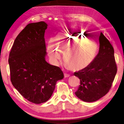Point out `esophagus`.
Segmentation results:
<instances>
[{
	"instance_id": "34e87169",
	"label": "esophagus",
	"mask_w": 124,
	"mask_h": 124,
	"mask_svg": "<svg viewBox=\"0 0 124 124\" xmlns=\"http://www.w3.org/2000/svg\"><path fill=\"white\" fill-rule=\"evenodd\" d=\"M70 76V75L69 74H67V73H64V77L65 78H68Z\"/></svg>"
}]
</instances>
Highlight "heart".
Instances as JSON below:
<instances>
[{
    "label": "heart",
    "mask_w": 124,
    "mask_h": 124,
    "mask_svg": "<svg viewBox=\"0 0 124 124\" xmlns=\"http://www.w3.org/2000/svg\"><path fill=\"white\" fill-rule=\"evenodd\" d=\"M55 43L48 41L47 52L52 62L57 64L63 54V61L70 70L80 71L92 62L98 52V45L80 32H61L55 37Z\"/></svg>",
    "instance_id": "1"
}]
</instances>
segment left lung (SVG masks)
Wrapping results in <instances>:
<instances>
[{
    "mask_svg": "<svg viewBox=\"0 0 124 124\" xmlns=\"http://www.w3.org/2000/svg\"><path fill=\"white\" fill-rule=\"evenodd\" d=\"M99 40V52L92 62L85 69L74 73L80 80L75 94L85 102L97 101L106 95L117 71L113 46L101 32Z\"/></svg>",
    "mask_w": 124,
    "mask_h": 124,
    "instance_id": "8db88e82",
    "label": "left lung"
}]
</instances>
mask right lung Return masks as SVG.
Returning a JSON list of instances; mask_svg holds the SVG:
<instances>
[{"label": "right lung", "mask_w": 124, "mask_h": 124, "mask_svg": "<svg viewBox=\"0 0 124 124\" xmlns=\"http://www.w3.org/2000/svg\"><path fill=\"white\" fill-rule=\"evenodd\" d=\"M47 28L44 22L28 24L16 38L8 58L12 84L23 97L36 104L47 101L56 83L64 77L59 67L45 60Z\"/></svg>", "instance_id": "1"}]
</instances>
